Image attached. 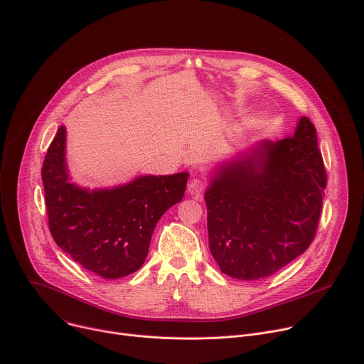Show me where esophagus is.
Here are the masks:
<instances>
[{
    "label": "esophagus",
    "instance_id": "1",
    "mask_svg": "<svg viewBox=\"0 0 364 364\" xmlns=\"http://www.w3.org/2000/svg\"><path fill=\"white\" fill-rule=\"evenodd\" d=\"M204 188H205V183H204L201 178H197V177L191 178V180L188 181V184H187L188 193H190L191 196H194L196 200H200V198H201Z\"/></svg>",
    "mask_w": 364,
    "mask_h": 364
}]
</instances>
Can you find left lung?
I'll list each match as a JSON object with an SVG mask.
<instances>
[{"label":"left lung","instance_id":"obj_1","mask_svg":"<svg viewBox=\"0 0 364 364\" xmlns=\"http://www.w3.org/2000/svg\"><path fill=\"white\" fill-rule=\"evenodd\" d=\"M327 174L306 117L295 134L262 141L212 176L204 200L209 247L232 278H267L304 253L317 233Z\"/></svg>","mask_w":364,"mask_h":364}]
</instances>
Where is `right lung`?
I'll use <instances>...</instances> for the list:
<instances>
[{"mask_svg": "<svg viewBox=\"0 0 364 364\" xmlns=\"http://www.w3.org/2000/svg\"><path fill=\"white\" fill-rule=\"evenodd\" d=\"M65 154L66 128L60 127L41 168L51 236L79 265L102 278L117 279L138 271L155 225L181 201L188 174L142 176L90 191L69 181Z\"/></svg>", "mask_w": 364, "mask_h": 364, "instance_id": "right-lung-1", "label": "right lung"}]
</instances>
